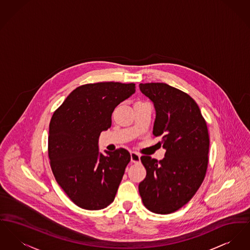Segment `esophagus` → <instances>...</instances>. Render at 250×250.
Instances as JSON below:
<instances>
[{
    "instance_id": "1",
    "label": "esophagus",
    "mask_w": 250,
    "mask_h": 250,
    "mask_svg": "<svg viewBox=\"0 0 250 250\" xmlns=\"http://www.w3.org/2000/svg\"><path fill=\"white\" fill-rule=\"evenodd\" d=\"M130 158H131V162L133 163H139L141 162V156L136 152L130 153Z\"/></svg>"
}]
</instances>
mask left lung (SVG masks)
<instances>
[{
  "instance_id": "left-lung-1",
  "label": "left lung",
  "mask_w": 250,
  "mask_h": 250,
  "mask_svg": "<svg viewBox=\"0 0 250 250\" xmlns=\"http://www.w3.org/2000/svg\"><path fill=\"white\" fill-rule=\"evenodd\" d=\"M154 103L153 134L166 149L158 162L149 156L141 161L146 176L139 192L147 209L168 214L187 204L201 186L208 168L209 138L197 104L186 92L165 83L140 84Z\"/></svg>"
}]
</instances>
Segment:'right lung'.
Masks as SVG:
<instances>
[{
    "mask_svg": "<svg viewBox=\"0 0 250 250\" xmlns=\"http://www.w3.org/2000/svg\"><path fill=\"white\" fill-rule=\"evenodd\" d=\"M135 92V84L99 82L74 89L49 125L48 156L54 176L74 204L97 210L113 202L130 154L98 150V139L111 126L119 104Z\"/></svg>",
    "mask_w": 250,
    "mask_h": 250,
    "instance_id": "1",
    "label": "right lung"
}]
</instances>
